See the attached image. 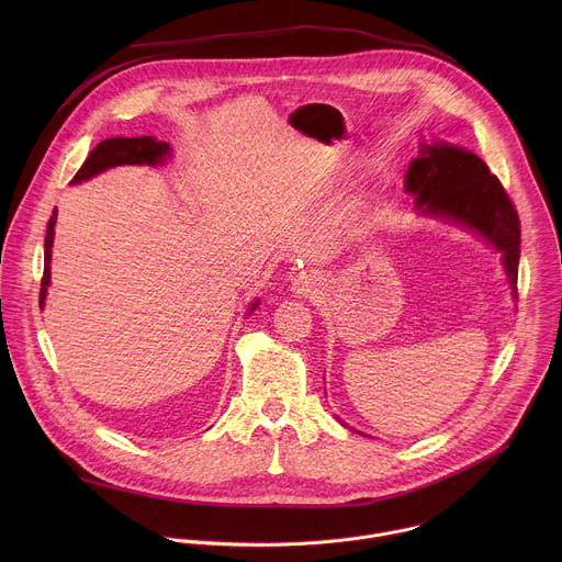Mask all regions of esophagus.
Returning a JSON list of instances; mask_svg holds the SVG:
<instances>
[{"label": "esophagus", "instance_id": "obj_1", "mask_svg": "<svg viewBox=\"0 0 562 562\" xmlns=\"http://www.w3.org/2000/svg\"><path fill=\"white\" fill-rule=\"evenodd\" d=\"M323 289V276H319L317 271H297L293 278H291V291L297 295V297H315L317 291Z\"/></svg>", "mask_w": 562, "mask_h": 562}]
</instances>
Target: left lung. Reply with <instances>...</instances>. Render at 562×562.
<instances>
[{
  "mask_svg": "<svg viewBox=\"0 0 562 562\" xmlns=\"http://www.w3.org/2000/svg\"><path fill=\"white\" fill-rule=\"evenodd\" d=\"M405 193L414 198L418 215L451 222L487 239V245L501 254L512 295L518 297L520 220L483 159L442 139L423 142L407 169Z\"/></svg>",
  "mask_w": 562,
  "mask_h": 562,
  "instance_id": "1",
  "label": "left lung"
}]
</instances>
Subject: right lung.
<instances>
[{
  "label": "right lung",
  "instance_id": "right-lung-1",
  "mask_svg": "<svg viewBox=\"0 0 562 562\" xmlns=\"http://www.w3.org/2000/svg\"><path fill=\"white\" fill-rule=\"evenodd\" d=\"M173 155V148L169 142L157 139L153 135L144 137H109L100 142L87 157L82 165L70 180V184H82L113 167H159L165 165L167 159ZM55 224H57V209H53V215L46 226V239H44V278H42V291H40V306L46 304V293L50 284V258H53V239H55ZM260 300H254L249 306V313L256 311Z\"/></svg>",
  "mask_w": 562,
  "mask_h": 562
}]
</instances>
